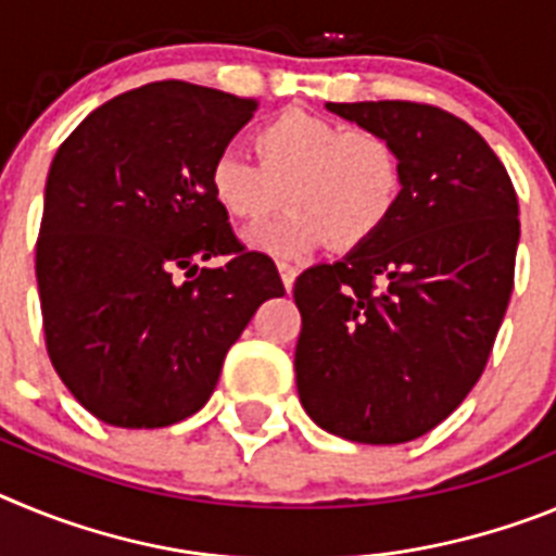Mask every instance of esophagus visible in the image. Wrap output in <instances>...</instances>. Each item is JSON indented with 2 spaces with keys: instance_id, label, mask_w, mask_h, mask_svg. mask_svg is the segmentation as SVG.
<instances>
[{
  "instance_id": "obj_1",
  "label": "esophagus",
  "mask_w": 556,
  "mask_h": 556,
  "mask_svg": "<svg viewBox=\"0 0 556 556\" xmlns=\"http://www.w3.org/2000/svg\"><path fill=\"white\" fill-rule=\"evenodd\" d=\"M278 273H281L283 289H287V292H292L294 278H298V267H292V264H287V262H278Z\"/></svg>"
}]
</instances>
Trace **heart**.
Here are the masks:
<instances>
[{"instance_id": "heart-1", "label": "heart", "mask_w": 556, "mask_h": 556, "mask_svg": "<svg viewBox=\"0 0 556 556\" xmlns=\"http://www.w3.org/2000/svg\"><path fill=\"white\" fill-rule=\"evenodd\" d=\"M258 164L225 150L211 161V198L236 223H258L292 205L278 223L248 233L262 253L298 258L328 242L367 244L404 194V161L395 141L370 127H345L306 111H283L255 127Z\"/></svg>"}]
</instances>
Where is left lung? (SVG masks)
Instances as JSON below:
<instances>
[{
	"mask_svg": "<svg viewBox=\"0 0 556 556\" xmlns=\"http://www.w3.org/2000/svg\"><path fill=\"white\" fill-rule=\"evenodd\" d=\"M326 108L395 141L404 194L370 242L294 281L298 395L314 424L351 443H409L488 365L513 294L518 198L488 141L443 108Z\"/></svg>",
	"mask_w": 556,
	"mask_h": 556,
	"instance_id": "8db88e82",
	"label": "left lung"
}]
</instances>
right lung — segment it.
<instances>
[{"label": "right lung", "instance_id": "1", "mask_svg": "<svg viewBox=\"0 0 556 556\" xmlns=\"http://www.w3.org/2000/svg\"><path fill=\"white\" fill-rule=\"evenodd\" d=\"M255 108L161 80L113 97L58 147L36 244L43 337L63 384L102 424L164 429L203 409L255 308L283 294L208 186L211 161ZM219 254L223 268L199 267Z\"/></svg>", "mask_w": 556, "mask_h": 556}]
</instances>
